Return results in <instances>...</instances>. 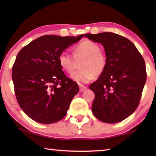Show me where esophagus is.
Here are the masks:
<instances>
[{
    "label": "esophagus",
    "instance_id": "34e87169",
    "mask_svg": "<svg viewBox=\"0 0 156 156\" xmlns=\"http://www.w3.org/2000/svg\"><path fill=\"white\" fill-rule=\"evenodd\" d=\"M79 88H80V92H83L84 90H86L87 87L84 86V85H80L79 86Z\"/></svg>",
    "mask_w": 156,
    "mask_h": 156
}]
</instances>
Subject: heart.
I'll return each instance as SVG.
<instances>
[{"instance_id": "1", "label": "heart", "mask_w": 156, "mask_h": 156, "mask_svg": "<svg viewBox=\"0 0 156 156\" xmlns=\"http://www.w3.org/2000/svg\"><path fill=\"white\" fill-rule=\"evenodd\" d=\"M73 55L63 51L58 56L60 67L68 74H72L76 67V60L83 59L80 65V70L75 72L72 78L76 83L82 84L88 83L94 76L101 75L106 69L107 58L100 51V47L94 42L85 40L73 47Z\"/></svg>"}]
</instances>
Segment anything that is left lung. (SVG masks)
Segmentation results:
<instances>
[{
    "instance_id": "1",
    "label": "left lung",
    "mask_w": 156,
    "mask_h": 156,
    "mask_svg": "<svg viewBox=\"0 0 156 156\" xmlns=\"http://www.w3.org/2000/svg\"><path fill=\"white\" fill-rule=\"evenodd\" d=\"M84 37L101 43L107 58L106 69L89 86L95 94L92 112L102 122H120L138 107L147 80L144 60L133 43L119 34H86Z\"/></svg>"
}]
</instances>
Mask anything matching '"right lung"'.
<instances>
[{
    "label": "right lung",
    "instance_id": "right-lung-1",
    "mask_svg": "<svg viewBox=\"0 0 156 156\" xmlns=\"http://www.w3.org/2000/svg\"><path fill=\"white\" fill-rule=\"evenodd\" d=\"M83 36L44 35L17 54L12 73L15 95L21 109L36 122L51 124L67 114L79 88L63 72L58 56Z\"/></svg>",
    "mask_w": 156,
    "mask_h": 156
}]
</instances>
